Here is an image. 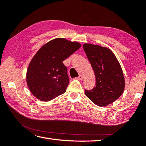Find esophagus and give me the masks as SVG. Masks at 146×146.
<instances>
[{
  "label": "esophagus",
  "mask_w": 146,
  "mask_h": 146,
  "mask_svg": "<svg viewBox=\"0 0 146 146\" xmlns=\"http://www.w3.org/2000/svg\"><path fill=\"white\" fill-rule=\"evenodd\" d=\"M78 79L79 80H83V76H82V74H80V73L79 74L78 77Z\"/></svg>",
  "instance_id": "obj_1"
}]
</instances>
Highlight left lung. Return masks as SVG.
Masks as SVG:
<instances>
[{
  "label": "left lung",
  "instance_id": "1",
  "mask_svg": "<svg viewBox=\"0 0 146 146\" xmlns=\"http://www.w3.org/2000/svg\"><path fill=\"white\" fill-rule=\"evenodd\" d=\"M96 76V87L85 90L88 98L99 106L113 103L123 93L125 78L118 59L108 48L85 44L83 45Z\"/></svg>",
  "mask_w": 146,
  "mask_h": 146
}]
</instances>
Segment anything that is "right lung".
Returning a JSON list of instances; mask_svg holds the SVG:
<instances>
[{"mask_svg":"<svg viewBox=\"0 0 146 146\" xmlns=\"http://www.w3.org/2000/svg\"><path fill=\"white\" fill-rule=\"evenodd\" d=\"M80 47L76 42L58 38L40 48L31 59L27 73L28 87L35 98L49 101L66 92L70 78L62 61Z\"/></svg>","mask_w":146,"mask_h":146,"instance_id":"obj_1","label":"right lung"}]
</instances>
